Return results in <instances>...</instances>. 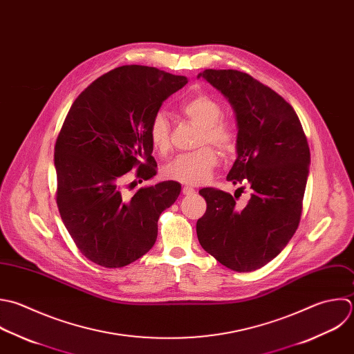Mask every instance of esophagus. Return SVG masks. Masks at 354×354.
Wrapping results in <instances>:
<instances>
[{"label": "esophagus", "mask_w": 354, "mask_h": 354, "mask_svg": "<svg viewBox=\"0 0 354 354\" xmlns=\"http://www.w3.org/2000/svg\"><path fill=\"white\" fill-rule=\"evenodd\" d=\"M182 192H183V194H186V196H189V194H194V193H196V190H194L193 187H190V186H185V187L182 189Z\"/></svg>", "instance_id": "esophagus-1"}]
</instances>
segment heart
Masks as SVG:
<instances>
[{
	"mask_svg": "<svg viewBox=\"0 0 354 354\" xmlns=\"http://www.w3.org/2000/svg\"><path fill=\"white\" fill-rule=\"evenodd\" d=\"M180 113L194 125L200 128L197 146L203 148L175 157L164 167V176L186 185H201L207 182L216 164V153L204 145L214 146L219 153L226 154L236 145V133L233 127L223 121V109L212 97L207 95H196L185 100L180 106ZM149 139L153 149L164 156L171 147V127L162 113H157L149 127Z\"/></svg>",
	"mask_w": 354,
	"mask_h": 354,
	"instance_id": "1",
	"label": "heart"
}]
</instances>
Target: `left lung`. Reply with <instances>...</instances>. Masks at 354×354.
<instances>
[{
	"label": "left lung",
	"mask_w": 354,
	"mask_h": 354,
	"mask_svg": "<svg viewBox=\"0 0 354 354\" xmlns=\"http://www.w3.org/2000/svg\"><path fill=\"white\" fill-rule=\"evenodd\" d=\"M232 104L237 121V158L227 175L245 183L251 198L205 187L207 211L197 221L201 247L223 266L254 272L274 259L295 234L306 189L310 150L302 124L277 92L239 70H204L197 75Z\"/></svg>",
	"instance_id": "left-lung-1"
}]
</instances>
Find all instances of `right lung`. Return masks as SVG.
Returning <instances> with one entry per match:
<instances>
[{"label":"right lung","mask_w":354,"mask_h":354,"mask_svg":"<svg viewBox=\"0 0 354 354\" xmlns=\"http://www.w3.org/2000/svg\"><path fill=\"white\" fill-rule=\"evenodd\" d=\"M187 84L156 67H117L86 86L71 104L55 145L56 204L77 248L96 265L127 266L151 250L157 222L180 194L160 182L122 193L124 175L151 179L157 171L149 139L162 102Z\"/></svg>","instance_id":"right-lung-1"}]
</instances>
